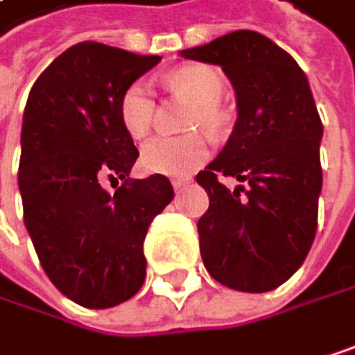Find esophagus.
<instances>
[{"instance_id": "esophagus-1", "label": "esophagus", "mask_w": 355, "mask_h": 355, "mask_svg": "<svg viewBox=\"0 0 355 355\" xmlns=\"http://www.w3.org/2000/svg\"><path fill=\"white\" fill-rule=\"evenodd\" d=\"M189 183H191L189 179H174L172 181V187H174V191H183Z\"/></svg>"}]
</instances>
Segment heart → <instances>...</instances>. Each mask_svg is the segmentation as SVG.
<instances>
[{"mask_svg":"<svg viewBox=\"0 0 355 355\" xmlns=\"http://www.w3.org/2000/svg\"><path fill=\"white\" fill-rule=\"evenodd\" d=\"M172 90L185 94L198 105L193 125L216 128L220 113L216 109L223 98L225 84L220 73L206 64H187L168 75ZM155 117V101L149 84L132 82L119 98V119L130 137L141 139L149 132ZM210 155V143L204 135L187 137H151L141 147V168L149 174L187 176L196 172Z\"/></svg>","mask_w":355,"mask_h":355,"instance_id":"b5f03b06","label":"heart"}]
</instances>
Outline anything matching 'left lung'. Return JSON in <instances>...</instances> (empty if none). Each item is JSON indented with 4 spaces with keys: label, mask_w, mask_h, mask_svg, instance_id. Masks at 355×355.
Listing matches in <instances>:
<instances>
[{
    "label": "left lung",
    "mask_w": 355,
    "mask_h": 355,
    "mask_svg": "<svg viewBox=\"0 0 355 355\" xmlns=\"http://www.w3.org/2000/svg\"><path fill=\"white\" fill-rule=\"evenodd\" d=\"M181 56L218 64L238 98L230 141L196 176L210 198L198 220L202 261L227 288L273 291L303 265L318 227L322 121L307 75L286 50L246 29ZM218 175L247 187L230 192Z\"/></svg>",
    "instance_id": "obj_1"
}]
</instances>
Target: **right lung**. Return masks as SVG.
<instances>
[{
	"label": "right lung",
	"instance_id": "right-lung-1",
	"mask_svg": "<svg viewBox=\"0 0 355 355\" xmlns=\"http://www.w3.org/2000/svg\"><path fill=\"white\" fill-rule=\"evenodd\" d=\"M159 60L75 44L40 75L24 107V227L52 284L82 307H115L141 291L147 230L174 198L164 174L128 179L139 149L119 119L123 90ZM103 178L124 185L111 196Z\"/></svg>",
	"mask_w": 355,
	"mask_h": 355
}]
</instances>
